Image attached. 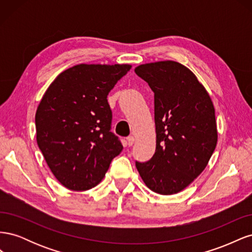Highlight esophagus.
Instances as JSON below:
<instances>
[{"label":"esophagus","instance_id":"34e87169","mask_svg":"<svg viewBox=\"0 0 252 252\" xmlns=\"http://www.w3.org/2000/svg\"><path fill=\"white\" fill-rule=\"evenodd\" d=\"M126 141H127L128 146H132L133 143H134V138H133V136H128Z\"/></svg>","mask_w":252,"mask_h":252}]
</instances>
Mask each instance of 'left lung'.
I'll use <instances>...</instances> for the list:
<instances>
[{"mask_svg":"<svg viewBox=\"0 0 252 252\" xmlns=\"http://www.w3.org/2000/svg\"><path fill=\"white\" fill-rule=\"evenodd\" d=\"M134 72L155 94L157 147L147 162H135L152 191L173 194L207 166L218 131L211 98L187 67L173 61L140 65Z\"/></svg>","mask_w":252,"mask_h":252,"instance_id":"left-lung-1","label":"left lung"}]
</instances>
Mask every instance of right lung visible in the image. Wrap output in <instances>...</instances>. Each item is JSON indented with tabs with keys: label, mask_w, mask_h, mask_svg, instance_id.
I'll return each instance as SVG.
<instances>
[{
	"label": "right lung",
	"mask_w": 252,
	"mask_h": 252,
	"mask_svg": "<svg viewBox=\"0 0 252 252\" xmlns=\"http://www.w3.org/2000/svg\"><path fill=\"white\" fill-rule=\"evenodd\" d=\"M130 65H75L60 73L35 113L36 142L51 172L66 188L96 186L123 149L111 132L107 95Z\"/></svg>",
	"instance_id": "add662e5"
}]
</instances>
